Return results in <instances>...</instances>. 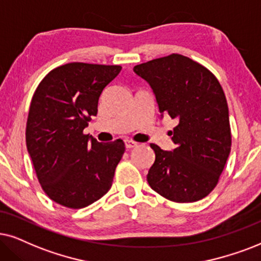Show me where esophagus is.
Returning a JSON list of instances; mask_svg holds the SVG:
<instances>
[{"label":"esophagus","mask_w":261,"mask_h":261,"mask_svg":"<svg viewBox=\"0 0 261 261\" xmlns=\"http://www.w3.org/2000/svg\"><path fill=\"white\" fill-rule=\"evenodd\" d=\"M125 147H126L127 149H130V148L137 147V143H136V142H134V141L127 140V141H125Z\"/></svg>","instance_id":"34e87169"}]
</instances>
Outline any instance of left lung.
I'll return each instance as SVG.
<instances>
[{
	"mask_svg": "<svg viewBox=\"0 0 261 261\" xmlns=\"http://www.w3.org/2000/svg\"><path fill=\"white\" fill-rule=\"evenodd\" d=\"M156 98L161 117L177 121L172 151L150 144L155 161L147 180L174 202H195L216 188L231 149L229 108L223 88L199 62L171 54L134 67Z\"/></svg>",
	"mask_w": 261,
	"mask_h": 261,
	"instance_id": "8db88e82",
	"label": "left lung"
}]
</instances>
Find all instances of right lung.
<instances>
[{"mask_svg": "<svg viewBox=\"0 0 261 261\" xmlns=\"http://www.w3.org/2000/svg\"><path fill=\"white\" fill-rule=\"evenodd\" d=\"M120 71L117 65L71 62L49 72L32 96L26 147L42 189L68 208L101 199L123 158V140L100 143L83 134L97 114L102 90Z\"/></svg>", "mask_w": 261, "mask_h": 261, "instance_id": "right-lung-1", "label": "right lung"}]
</instances>
